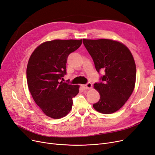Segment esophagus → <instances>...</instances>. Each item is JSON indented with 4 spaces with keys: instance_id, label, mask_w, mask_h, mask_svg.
Returning <instances> with one entry per match:
<instances>
[{
    "instance_id": "obj_1",
    "label": "esophagus",
    "mask_w": 155,
    "mask_h": 155,
    "mask_svg": "<svg viewBox=\"0 0 155 155\" xmlns=\"http://www.w3.org/2000/svg\"><path fill=\"white\" fill-rule=\"evenodd\" d=\"M82 87L84 88V90L90 89V88H91V87H92V84L89 82V83H87L86 84L82 85Z\"/></svg>"
}]
</instances>
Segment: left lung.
I'll return each mask as SVG.
<instances>
[{"instance_id":"8db88e82","label":"left lung","mask_w":155,"mask_h":155,"mask_svg":"<svg viewBox=\"0 0 155 155\" xmlns=\"http://www.w3.org/2000/svg\"><path fill=\"white\" fill-rule=\"evenodd\" d=\"M83 44L97 71L105 72L101 81L94 84L100 98L93 108L101 114L114 113L125 104L134 89L136 67L133 56L123 43L112 40L83 39Z\"/></svg>"}]
</instances>
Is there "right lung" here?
Here are the masks:
<instances>
[{"label": "right lung", "mask_w": 155, "mask_h": 155, "mask_svg": "<svg viewBox=\"0 0 155 155\" xmlns=\"http://www.w3.org/2000/svg\"><path fill=\"white\" fill-rule=\"evenodd\" d=\"M82 40H54L44 42L29 58L26 79L29 92L47 116L60 119L71 111L78 85L63 83L69 55L76 51Z\"/></svg>", "instance_id": "1"}]
</instances>
